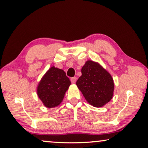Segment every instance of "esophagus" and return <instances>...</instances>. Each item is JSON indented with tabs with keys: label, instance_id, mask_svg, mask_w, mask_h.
I'll list each match as a JSON object with an SVG mask.
<instances>
[{
	"label": "esophagus",
	"instance_id": "1",
	"mask_svg": "<svg viewBox=\"0 0 148 148\" xmlns=\"http://www.w3.org/2000/svg\"><path fill=\"white\" fill-rule=\"evenodd\" d=\"M71 82L72 84H75V83H76V80H77V78L76 77H71Z\"/></svg>",
	"mask_w": 148,
	"mask_h": 148
}]
</instances>
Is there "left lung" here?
I'll return each instance as SVG.
<instances>
[{"mask_svg":"<svg viewBox=\"0 0 148 148\" xmlns=\"http://www.w3.org/2000/svg\"><path fill=\"white\" fill-rule=\"evenodd\" d=\"M76 86L87 102L94 107L104 106L113 98L114 79L111 74L97 62L91 60L86 62Z\"/></svg>","mask_w":148,"mask_h":148,"instance_id":"left-lung-1","label":"left lung"}]
</instances>
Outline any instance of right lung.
<instances>
[{
	"mask_svg": "<svg viewBox=\"0 0 148 148\" xmlns=\"http://www.w3.org/2000/svg\"><path fill=\"white\" fill-rule=\"evenodd\" d=\"M71 84V80L63 70L53 66L39 82L36 92L44 106L52 108L61 103Z\"/></svg>",
	"mask_w": 148,
	"mask_h": 148,
	"instance_id": "right-lung-1",
	"label": "right lung"
}]
</instances>
